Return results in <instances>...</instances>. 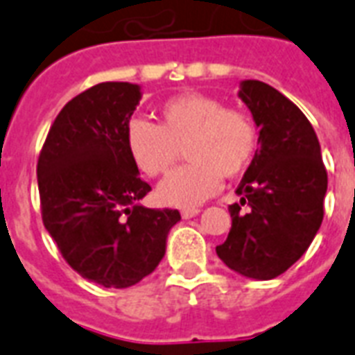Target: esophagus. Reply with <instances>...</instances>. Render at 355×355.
I'll list each match as a JSON object with an SVG mask.
<instances>
[{
  "label": "esophagus",
  "mask_w": 355,
  "mask_h": 355,
  "mask_svg": "<svg viewBox=\"0 0 355 355\" xmlns=\"http://www.w3.org/2000/svg\"><path fill=\"white\" fill-rule=\"evenodd\" d=\"M198 213H200V209H198V207L183 209V211H181V216H183V218H192V216H196Z\"/></svg>",
  "instance_id": "esophagus-1"
}]
</instances>
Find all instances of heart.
<instances>
[{"label": "heart", "instance_id": "1", "mask_svg": "<svg viewBox=\"0 0 355 355\" xmlns=\"http://www.w3.org/2000/svg\"><path fill=\"white\" fill-rule=\"evenodd\" d=\"M129 155L150 178L166 174L178 148L189 161L159 185V200L174 207H194L220 189V180L246 170L257 146L254 120L226 109L218 98L183 92L159 107V125L133 118L125 129Z\"/></svg>", "mask_w": 355, "mask_h": 355}]
</instances>
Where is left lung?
<instances>
[{"label": "left lung", "instance_id": "8db88e82", "mask_svg": "<svg viewBox=\"0 0 355 355\" xmlns=\"http://www.w3.org/2000/svg\"><path fill=\"white\" fill-rule=\"evenodd\" d=\"M239 98L259 129L255 152L230 205L232 230L216 254L227 268L252 279H272L300 259L324 216L328 174L317 133L274 87L246 79ZM241 205H248L243 214Z\"/></svg>", "mask_w": 355, "mask_h": 355}]
</instances>
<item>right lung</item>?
<instances>
[{"label":"right lung","mask_w":355,"mask_h":355,"mask_svg":"<svg viewBox=\"0 0 355 355\" xmlns=\"http://www.w3.org/2000/svg\"><path fill=\"white\" fill-rule=\"evenodd\" d=\"M139 85L90 87L57 114L38 157L44 226L73 270L103 287L125 289L152 274L166 252L175 209H148L152 191L129 155L125 129Z\"/></svg>","instance_id":"1"}]
</instances>
